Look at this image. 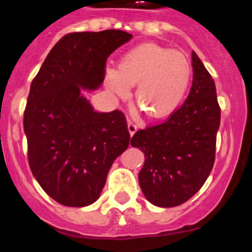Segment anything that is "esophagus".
Returning <instances> with one entry per match:
<instances>
[{"mask_svg":"<svg viewBox=\"0 0 252 252\" xmlns=\"http://www.w3.org/2000/svg\"><path fill=\"white\" fill-rule=\"evenodd\" d=\"M127 128H128V132H129V136H133L134 133H136V131L138 129V127H137L136 124H133L132 121H128V124H127Z\"/></svg>","mask_w":252,"mask_h":252,"instance_id":"esophagus-1","label":"esophagus"}]
</instances>
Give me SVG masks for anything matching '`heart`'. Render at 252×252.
<instances>
[{
  "label": "heart",
  "instance_id": "1",
  "mask_svg": "<svg viewBox=\"0 0 252 252\" xmlns=\"http://www.w3.org/2000/svg\"><path fill=\"white\" fill-rule=\"evenodd\" d=\"M108 91L119 99L131 95L151 119L170 116L185 99L192 81V64L184 52L146 42L126 52L118 69H105Z\"/></svg>",
  "mask_w": 252,
  "mask_h": 252
}]
</instances>
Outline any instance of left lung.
<instances>
[{"label":"left lung","instance_id":"left-lung-1","mask_svg":"<svg viewBox=\"0 0 252 252\" xmlns=\"http://www.w3.org/2000/svg\"><path fill=\"white\" fill-rule=\"evenodd\" d=\"M193 79L185 103L166 121L139 129L131 146L144 153L139 186L158 207H175L190 200L210 176L216 158L220 108L216 84L192 52Z\"/></svg>","mask_w":252,"mask_h":252}]
</instances>
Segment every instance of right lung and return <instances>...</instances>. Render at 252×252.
<instances>
[{
  "mask_svg": "<svg viewBox=\"0 0 252 252\" xmlns=\"http://www.w3.org/2000/svg\"><path fill=\"white\" fill-rule=\"evenodd\" d=\"M131 38L116 29L67 34L32 82L23 121L29 166L61 205L95 202L114 160L128 147L125 115L96 113L82 91L103 83L109 55Z\"/></svg>",
  "mask_w": 252,
  "mask_h": 252,
  "instance_id": "right-lung-1",
  "label": "right lung"
}]
</instances>
